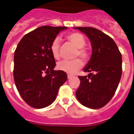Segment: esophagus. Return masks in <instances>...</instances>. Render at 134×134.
I'll use <instances>...</instances> for the list:
<instances>
[{"instance_id": "1", "label": "esophagus", "mask_w": 134, "mask_h": 134, "mask_svg": "<svg viewBox=\"0 0 134 134\" xmlns=\"http://www.w3.org/2000/svg\"><path fill=\"white\" fill-rule=\"evenodd\" d=\"M73 77V76L72 75H70V74H67V78L68 79H71V78Z\"/></svg>"}]
</instances>
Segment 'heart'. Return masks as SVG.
Here are the masks:
<instances>
[{
  "label": "heart",
  "mask_w": 134,
  "mask_h": 134,
  "mask_svg": "<svg viewBox=\"0 0 134 134\" xmlns=\"http://www.w3.org/2000/svg\"><path fill=\"white\" fill-rule=\"evenodd\" d=\"M67 40L72 44L77 51H76L75 57H81L83 60L87 61L90 58V53L86 48H84L86 44V39L79 32H71L67 35ZM50 50L53 57L55 60L60 58L59 52V40L55 39L50 46ZM83 67V62L81 59L77 58L73 60H63L58 64L57 67L59 70L64 71L68 74H74Z\"/></svg>",
  "instance_id": "b5f03b06"
}]
</instances>
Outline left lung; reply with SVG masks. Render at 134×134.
Segmentation results:
<instances>
[{"instance_id": "left-lung-1", "label": "left lung", "mask_w": 134, "mask_h": 134, "mask_svg": "<svg viewBox=\"0 0 134 134\" xmlns=\"http://www.w3.org/2000/svg\"><path fill=\"white\" fill-rule=\"evenodd\" d=\"M88 36L92 55L84 68L88 77L79 76L80 86L76 92L79 102L92 109L100 108L114 95L122 76V54L110 37L92 27H75Z\"/></svg>"}]
</instances>
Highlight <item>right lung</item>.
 Returning <instances> with one entry per match:
<instances>
[{
    "mask_svg": "<svg viewBox=\"0 0 134 134\" xmlns=\"http://www.w3.org/2000/svg\"><path fill=\"white\" fill-rule=\"evenodd\" d=\"M67 27L41 26L21 40L14 55V79L22 99L29 106L42 108L54 102L67 74L53 70L55 61L50 50L57 35Z\"/></svg>",
    "mask_w": 134,
    "mask_h": 134,
    "instance_id": "1",
    "label": "right lung"
}]
</instances>
